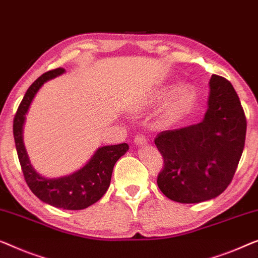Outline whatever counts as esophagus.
Listing matches in <instances>:
<instances>
[{
    "label": "esophagus",
    "mask_w": 258,
    "mask_h": 258,
    "mask_svg": "<svg viewBox=\"0 0 258 258\" xmlns=\"http://www.w3.org/2000/svg\"><path fill=\"white\" fill-rule=\"evenodd\" d=\"M134 143L138 145V147H142V145H145L148 143V138L144 135H142V134H138V135H136L135 138H134Z\"/></svg>",
    "instance_id": "1"
}]
</instances>
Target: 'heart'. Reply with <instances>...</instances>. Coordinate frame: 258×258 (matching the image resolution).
Segmentation results:
<instances>
[{
    "mask_svg": "<svg viewBox=\"0 0 258 258\" xmlns=\"http://www.w3.org/2000/svg\"><path fill=\"white\" fill-rule=\"evenodd\" d=\"M169 93V87L159 89L156 93L152 102H157L163 98H165ZM196 98V93L192 86L189 85H180L175 87L169 98H167L165 104L163 106L162 117L164 121H172L177 118L179 115L184 113L186 109L191 107V104Z\"/></svg>",
    "mask_w": 258,
    "mask_h": 258,
    "instance_id": "1",
    "label": "heart"
}]
</instances>
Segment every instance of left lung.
<instances>
[{"instance_id": "8db88e82", "label": "left lung", "mask_w": 258, "mask_h": 258, "mask_svg": "<svg viewBox=\"0 0 258 258\" xmlns=\"http://www.w3.org/2000/svg\"><path fill=\"white\" fill-rule=\"evenodd\" d=\"M204 120L159 133L155 144L164 159L157 178L160 191L181 204L218 197L228 187L243 152L247 120L228 80L213 74Z\"/></svg>"}]
</instances>
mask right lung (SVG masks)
<instances>
[{"mask_svg": "<svg viewBox=\"0 0 258 258\" xmlns=\"http://www.w3.org/2000/svg\"><path fill=\"white\" fill-rule=\"evenodd\" d=\"M64 72V69L48 71L30 86L15 115L14 140L24 179L31 192L43 203L53 207L79 211L95 204L107 192L115 163L128 151L129 145L122 143L99 148L84 167L61 178H45L33 169L23 143L25 114L39 88Z\"/></svg>", "mask_w": 258, "mask_h": 258, "instance_id": "add662e5", "label": "right lung"}]
</instances>
